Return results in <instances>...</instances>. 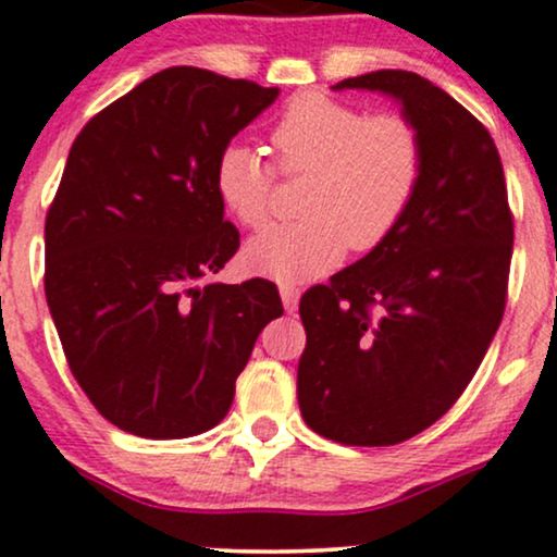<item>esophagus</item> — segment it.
<instances>
[{"mask_svg": "<svg viewBox=\"0 0 557 557\" xmlns=\"http://www.w3.org/2000/svg\"><path fill=\"white\" fill-rule=\"evenodd\" d=\"M280 298H283V306H285L287 311L296 309L298 298H300L298 285H293V283H283V285H280Z\"/></svg>", "mask_w": 557, "mask_h": 557, "instance_id": "34e87169", "label": "esophagus"}]
</instances>
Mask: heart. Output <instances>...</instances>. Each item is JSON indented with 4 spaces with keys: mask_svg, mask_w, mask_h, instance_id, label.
Segmentation results:
<instances>
[{
    "mask_svg": "<svg viewBox=\"0 0 557 557\" xmlns=\"http://www.w3.org/2000/svg\"><path fill=\"white\" fill-rule=\"evenodd\" d=\"M274 162L283 175H309L300 212L248 243V264L280 283L332 270L348 246L367 253L393 238L424 177V138L408 114H367L324 94L296 96L272 127ZM214 188L240 225L272 220L274 170L248 146L216 157Z\"/></svg>",
    "mask_w": 557,
    "mask_h": 557,
    "instance_id": "obj_1",
    "label": "heart"
}]
</instances>
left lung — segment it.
<instances>
[{
  "label": "left lung",
  "instance_id": "1",
  "mask_svg": "<svg viewBox=\"0 0 557 557\" xmlns=\"http://www.w3.org/2000/svg\"><path fill=\"white\" fill-rule=\"evenodd\" d=\"M382 91L424 138V177L393 238L300 298L298 406L322 437L398 445L453 406L508 298L513 214L497 146L450 94L408 70L345 78Z\"/></svg>",
  "mask_w": 557,
  "mask_h": 557
}]
</instances>
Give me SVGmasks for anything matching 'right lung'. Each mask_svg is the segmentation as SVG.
Masks as SVG:
<instances>
[{
	"label": "right lung",
	"mask_w": 557,
	"mask_h": 557,
	"mask_svg": "<svg viewBox=\"0 0 557 557\" xmlns=\"http://www.w3.org/2000/svg\"><path fill=\"white\" fill-rule=\"evenodd\" d=\"M280 88L168 67L88 120L47 212L44 290L96 411L149 440L194 437L230 411L277 285L209 283L240 246L216 157Z\"/></svg>",
	"instance_id": "right-lung-1"
}]
</instances>
